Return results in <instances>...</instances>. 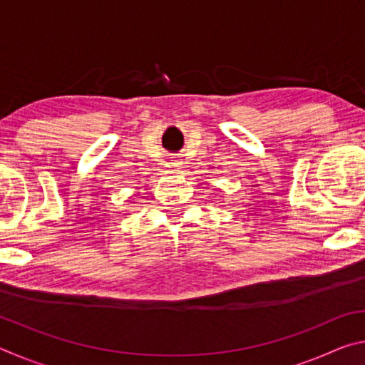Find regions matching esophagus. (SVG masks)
I'll return each instance as SVG.
<instances>
[{"instance_id":"esophagus-1","label":"esophagus","mask_w":365,"mask_h":365,"mask_svg":"<svg viewBox=\"0 0 365 365\" xmlns=\"http://www.w3.org/2000/svg\"><path fill=\"white\" fill-rule=\"evenodd\" d=\"M170 165L174 169H178V168H182V160L180 159H177V158H172V163H170Z\"/></svg>"}]
</instances>
